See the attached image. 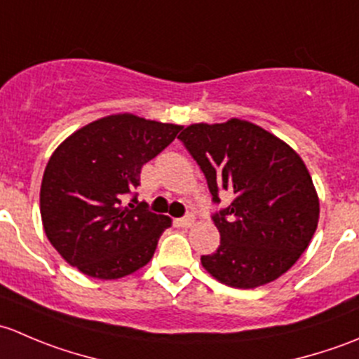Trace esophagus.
Masks as SVG:
<instances>
[{
  "instance_id": "34e87169",
  "label": "esophagus",
  "mask_w": 359,
  "mask_h": 359,
  "mask_svg": "<svg viewBox=\"0 0 359 359\" xmlns=\"http://www.w3.org/2000/svg\"><path fill=\"white\" fill-rule=\"evenodd\" d=\"M175 224L179 227H191L194 224V215H187V217H182V219H177Z\"/></svg>"
}]
</instances>
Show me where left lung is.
I'll return each mask as SVG.
<instances>
[{"mask_svg": "<svg viewBox=\"0 0 359 359\" xmlns=\"http://www.w3.org/2000/svg\"><path fill=\"white\" fill-rule=\"evenodd\" d=\"M208 182L233 201L213 215L220 247L203 255L206 273L233 288H257L278 280L309 247L320 219V198L302 158L245 119L194 123L179 135Z\"/></svg>", "mask_w": 359, "mask_h": 359, "instance_id": "left-lung-1", "label": "left lung"}]
</instances>
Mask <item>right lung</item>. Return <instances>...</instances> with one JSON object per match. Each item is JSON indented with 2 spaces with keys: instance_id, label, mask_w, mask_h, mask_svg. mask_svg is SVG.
I'll return each mask as SVG.
<instances>
[{
  "instance_id": "1",
  "label": "right lung",
  "mask_w": 359,
  "mask_h": 359,
  "mask_svg": "<svg viewBox=\"0 0 359 359\" xmlns=\"http://www.w3.org/2000/svg\"><path fill=\"white\" fill-rule=\"evenodd\" d=\"M180 125L123 112L95 119L50 156L39 191L43 229L72 267L118 280L146 266L172 219L147 210L130 191L140 170L173 142Z\"/></svg>"
}]
</instances>
